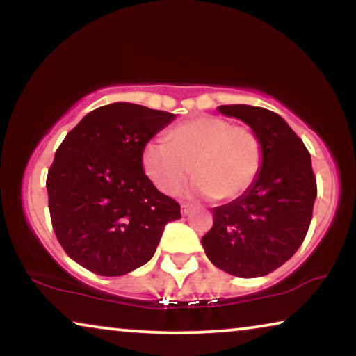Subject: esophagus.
Here are the masks:
<instances>
[{
	"label": "esophagus",
	"instance_id": "esophagus-1",
	"mask_svg": "<svg viewBox=\"0 0 356 356\" xmlns=\"http://www.w3.org/2000/svg\"><path fill=\"white\" fill-rule=\"evenodd\" d=\"M191 209H193V206L191 204H181V216H184L186 217L189 212H191Z\"/></svg>",
	"mask_w": 356,
	"mask_h": 356
}]
</instances>
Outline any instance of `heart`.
Instances as JSON below:
<instances>
[{
    "instance_id": "b5f03b06",
    "label": "heart",
    "mask_w": 356,
    "mask_h": 356,
    "mask_svg": "<svg viewBox=\"0 0 356 356\" xmlns=\"http://www.w3.org/2000/svg\"><path fill=\"white\" fill-rule=\"evenodd\" d=\"M262 160L264 147L254 129L213 115L177 124L167 143L150 140L140 155L145 175L162 193H178L193 172V191L217 201L243 196L259 177Z\"/></svg>"
}]
</instances>
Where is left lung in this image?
Wrapping results in <instances>:
<instances>
[{
  "label": "left lung",
  "instance_id": "obj_1",
  "mask_svg": "<svg viewBox=\"0 0 356 356\" xmlns=\"http://www.w3.org/2000/svg\"><path fill=\"white\" fill-rule=\"evenodd\" d=\"M218 111L259 134L264 160L243 196L213 209V225L201 243L218 269L243 279L262 277L285 264L308 233L318 194L311 155L274 111L251 105H220Z\"/></svg>",
  "mask_w": 356,
  "mask_h": 356
}]
</instances>
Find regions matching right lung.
<instances>
[{"instance_id":"add662e5","label":"right lung","mask_w":356,"mask_h":356,"mask_svg":"<svg viewBox=\"0 0 356 356\" xmlns=\"http://www.w3.org/2000/svg\"><path fill=\"white\" fill-rule=\"evenodd\" d=\"M177 115L136 104L100 106L56 149L47 175L53 230L67 256L104 277L150 261L179 204L144 173L140 155Z\"/></svg>"}]
</instances>
